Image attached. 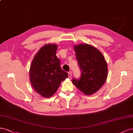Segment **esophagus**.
I'll return each instance as SVG.
<instances>
[{
    "label": "esophagus",
    "instance_id": "1",
    "mask_svg": "<svg viewBox=\"0 0 133 133\" xmlns=\"http://www.w3.org/2000/svg\"><path fill=\"white\" fill-rule=\"evenodd\" d=\"M69 77L70 78H71V77H72V72H71V71L69 72Z\"/></svg>",
    "mask_w": 133,
    "mask_h": 133
}]
</instances>
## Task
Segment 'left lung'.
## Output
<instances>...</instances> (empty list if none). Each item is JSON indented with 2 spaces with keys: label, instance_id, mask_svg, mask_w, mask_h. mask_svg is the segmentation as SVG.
Wrapping results in <instances>:
<instances>
[{
  "label": "left lung",
  "instance_id": "8db88e82",
  "mask_svg": "<svg viewBox=\"0 0 133 133\" xmlns=\"http://www.w3.org/2000/svg\"><path fill=\"white\" fill-rule=\"evenodd\" d=\"M74 50L81 75L80 78H73L72 81L83 93L92 95L97 92L106 81L107 63L101 52L91 45H76Z\"/></svg>",
  "mask_w": 133,
  "mask_h": 133
}]
</instances>
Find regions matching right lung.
<instances>
[{"label": "right lung", "mask_w": 133, "mask_h": 133, "mask_svg": "<svg viewBox=\"0 0 133 133\" xmlns=\"http://www.w3.org/2000/svg\"><path fill=\"white\" fill-rule=\"evenodd\" d=\"M57 50V44L44 45L34 57L30 67L31 85L44 97L52 96L61 82L69 77L68 73L60 67V60L56 55Z\"/></svg>", "instance_id": "obj_1"}]
</instances>
